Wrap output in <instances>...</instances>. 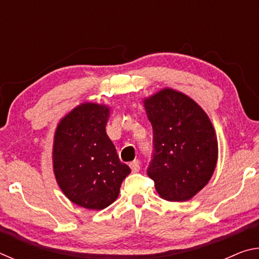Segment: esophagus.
I'll return each instance as SVG.
<instances>
[{"label":"esophagus","instance_id":"1","mask_svg":"<svg viewBox=\"0 0 259 259\" xmlns=\"http://www.w3.org/2000/svg\"><path fill=\"white\" fill-rule=\"evenodd\" d=\"M129 165H130L131 170H133V172H138V171H139V169H140V164H139V162H138L137 160H135V161H133V162H130Z\"/></svg>","mask_w":259,"mask_h":259}]
</instances>
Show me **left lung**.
Instances as JSON below:
<instances>
[{
  "label": "left lung",
  "mask_w": 259,
  "mask_h": 259,
  "mask_svg": "<svg viewBox=\"0 0 259 259\" xmlns=\"http://www.w3.org/2000/svg\"><path fill=\"white\" fill-rule=\"evenodd\" d=\"M144 106L153 128L148 177L162 199H192L216 168L218 143L211 121L192 98L169 88L144 99Z\"/></svg>",
  "instance_id": "1"
}]
</instances>
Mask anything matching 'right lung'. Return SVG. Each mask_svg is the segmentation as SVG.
Here are the masks:
<instances>
[{
  "instance_id": "1",
  "label": "right lung",
  "mask_w": 259,
  "mask_h": 259,
  "mask_svg": "<svg viewBox=\"0 0 259 259\" xmlns=\"http://www.w3.org/2000/svg\"><path fill=\"white\" fill-rule=\"evenodd\" d=\"M109 107L83 103L57 125L52 160L57 183L80 207L102 210L117 199L131 172L106 134Z\"/></svg>"
}]
</instances>
